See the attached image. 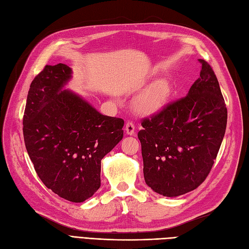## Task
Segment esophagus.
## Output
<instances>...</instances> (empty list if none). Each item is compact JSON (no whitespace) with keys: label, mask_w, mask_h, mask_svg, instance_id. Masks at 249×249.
<instances>
[{"label":"esophagus","mask_w":249,"mask_h":249,"mask_svg":"<svg viewBox=\"0 0 249 249\" xmlns=\"http://www.w3.org/2000/svg\"><path fill=\"white\" fill-rule=\"evenodd\" d=\"M125 132L127 135H135V125H134L132 122H126Z\"/></svg>","instance_id":"obj_1"}]
</instances>
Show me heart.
<instances>
[{
    "instance_id": "b5f03b06",
    "label": "heart",
    "mask_w": 249,
    "mask_h": 249,
    "mask_svg": "<svg viewBox=\"0 0 249 249\" xmlns=\"http://www.w3.org/2000/svg\"><path fill=\"white\" fill-rule=\"evenodd\" d=\"M169 95V88L165 85H158L147 91L139 100V108L145 113L155 112L163 106Z\"/></svg>"
}]
</instances>
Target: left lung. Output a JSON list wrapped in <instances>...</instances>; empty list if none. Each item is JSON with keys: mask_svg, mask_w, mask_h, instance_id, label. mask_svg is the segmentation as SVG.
Returning a JSON list of instances; mask_svg holds the SVG:
<instances>
[{"mask_svg": "<svg viewBox=\"0 0 249 249\" xmlns=\"http://www.w3.org/2000/svg\"><path fill=\"white\" fill-rule=\"evenodd\" d=\"M184 97L141 120L138 132L143 176L165 197L196 190L210 174L222 143L227 109L216 74L206 60Z\"/></svg>", "mask_w": 249, "mask_h": 249, "instance_id": "8db88e82", "label": "left lung"}]
</instances>
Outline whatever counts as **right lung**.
Returning <instances> with one entry per match:
<instances>
[{
  "mask_svg": "<svg viewBox=\"0 0 249 249\" xmlns=\"http://www.w3.org/2000/svg\"><path fill=\"white\" fill-rule=\"evenodd\" d=\"M65 64L45 66L32 80L23 117L26 150L53 193L83 202L100 187V161L124 137V119L105 116L70 91Z\"/></svg>",
  "mask_w": 249,
  "mask_h": 249,
  "instance_id": "obj_1",
  "label": "right lung"
}]
</instances>
